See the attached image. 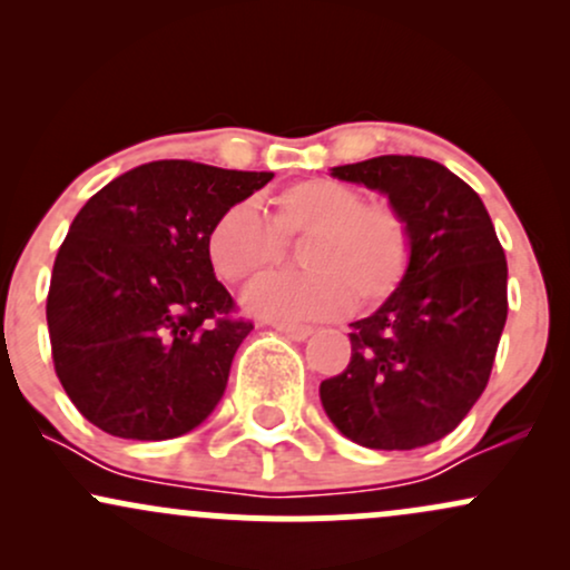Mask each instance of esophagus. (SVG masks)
Returning <instances> with one entry per match:
<instances>
[{"mask_svg": "<svg viewBox=\"0 0 570 570\" xmlns=\"http://www.w3.org/2000/svg\"><path fill=\"white\" fill-rule=\"evenodd\" d=\"M273 330L292 340H307L313 335V326H305V324H273Z\"/></svg>", "mask_w": 570, "mask_h": 570, "instance_id": "obj_1", "label": "esophagus"}]
</instances>
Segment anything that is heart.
I'll list each match as a JSON object with an SVG mask.
<instances>
[{
  "instance_id": "1",
  "label": "heart",
  "mask_w": 570,
  "mask_h": 570,
  "mask_svg": "<svg viewBox=\"0 0 570 570\" xmlns=\"http://www.w3.org/2000/svg\"><path fill=\"white\" fill-rule=\"evenodd\" d=\"M305 238L303 273H267L248 286L244 305L276 324L337 318L351 305L375 311L410 276L415 238L407 217L385 200L337 179H303L273 198L271 219L254 203L222 208L206 233L208 263L240 284L278 263L286 240Z\"/></svg>"
}]
</instances>
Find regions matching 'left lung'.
I'll use <instances>...</instances> for the list:
<instances>
[{"label": "left lung", "instance_id": "left-lung-1", "mask_svg": "<svg viewBox=\"0 0 570 570\" xmlns=\"http://www.w3.org/2000/svg\"><path fill=\"white\" fill-rule=\"evenodd\" d=\"M332 176L389 195L415 257L402 289L351 324V362L322 383V404L362 448H423L485 391L507 324V257L480 195L442 163L381 155Z\"/></svg>", "mask_w": 570, "mask_h": 570}]
</instances>
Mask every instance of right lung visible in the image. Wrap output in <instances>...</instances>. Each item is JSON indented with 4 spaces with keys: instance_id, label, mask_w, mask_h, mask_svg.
<instances>
[{
    "instance_id": "add662e5",
    "label": "right lung",
    "mask_w": 570,
    "mask_h": 570,
    "mask_svg": "<svg viewBox=\"0 0 570 570\" xmlns=\"http://www.w3.org/2000/svg\"><path fill=\"white\" fill-rule=\"evenodd\" d=\"M271 179L155 160L80 208L56 254L48 332L58 381L94 426L153 442L212 415L254 324L214 276L206 233Z\"/></svg>"
}]
</instances>
